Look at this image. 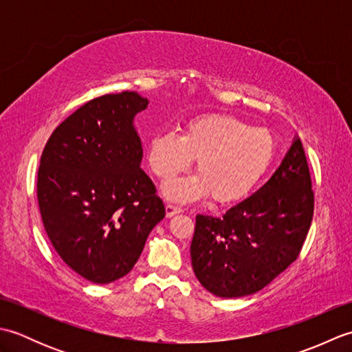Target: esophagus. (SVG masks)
I'll list each match as a JSON object with an SVG mask.
<instances>
[{
    "instance_id": "34e87169",
    "label": "esophagus",
    "mask_w": 352,
    "mask_h": 352,
    "mask_svg": "<svg viewBox=\"0 0 352 352\" xmlns=\"http://www.w3.org/2000/svg\"><path fill=\"white\" fill-rule=\"evenodd\" d=\"M183 212V208L180 207V206H175V204H168L166 206V216H174V214H177V213H182Z\"/></svg>"
}]
</instances>
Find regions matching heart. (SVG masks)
Wrapping results in <instances>:
<instances>
[{"label":"heart","instance_id":"b5f03b06","mask_svg":"<svg viewBox=\"0 0 352 352\" xmlns=\"http://www.w3.org/2000/svg\"><path fill=\"white\" fill-rule=\"evenodd\" d=\"M274 154L271 133L230 115L193 118L183 136L163 131L148 142L149 168L163 180L183 174L198 159L197 175L163 188L164 197L182 203L210 195L218 204L243 199L266 174Z\"/></svg>","mask_w":352,"mask_h":352}]
</instances>
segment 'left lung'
I'll return each instance as SVG.
<instances>
[{
	"label": "left lung",
	"mask_w": 352,
	"mask_h": 352,
	"mask_svg": "<svg viewBox=\"0 0 352 352\" xmlns=\"http://www.w3.org/2000/svg\"><path fill=\"white\" fill-rule=\"evenodd\" d=\"M315 210L307 159L295 138L266 184L222 218L198 214L190 245L198 281L221 298L266 287L301 252Z\"/></svg>",
	"instance_id": "1"
}]
</instances>
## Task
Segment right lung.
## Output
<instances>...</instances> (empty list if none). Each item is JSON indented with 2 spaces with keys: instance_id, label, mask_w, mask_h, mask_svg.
Masks as SVG:
<instances>
[{
  "instance_id": "right-lung-1",
  "label": "right lung",
  "mask_w": 352,
  "mask_h": 352,
  "mask_svg": "<svg viewBox=\"0 0 352 352\" xmlns=\"http://www.w3.org/2000/svg\"><path fill=\"white\" fill-rule=\"evenodd\" d=\"M146 106L136 92L98 96L52 131L41 157L45 231L65 263L96 284L129 274L164 218L163 201L140 169L144 149L133 125Z\"/></svg>"
}]
</instances>
